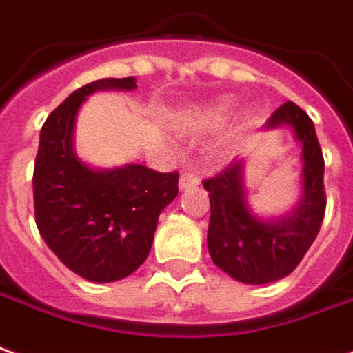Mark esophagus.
<instances>
[{
	"label": "esophagus",
	"instance_id": "esophagus-1",
	"mask_svg": "<svg viewBox=\"0 0 353 353\" xmlns=\"http://www.w3.org/2000/svg\"><path fill=\"white\" fill-rule=\"evenodd\" d=\"M196 183H199V176H196L194 172H191V170L183 172L181 177H179V189H181V191L189 189V187H194Z\"/></svg>",
	"mask_w": 353,
	"mask_h": 353
}]
</instances>
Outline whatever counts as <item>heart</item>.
<instances>
[{
	"label": "heart",
	"instance_id": "1",
	"mask_svg": "<svg viewBox=\"0 0 353 353\" xmlns=\"http://www.w3.org/2000/svg\"><path fill=\"white\" fill-rule=\"evenodd\" d=\"M231 107H233V101L231 99H221L218 103H214L212 107L201 108V110H194L189 117H185L183 125L189 128V130H194V132H201V130H212L219 125L228 114L231 112Z\"/></svg>",
	"mask_w": 353,
	"mask_h": 353
}]
</instances>
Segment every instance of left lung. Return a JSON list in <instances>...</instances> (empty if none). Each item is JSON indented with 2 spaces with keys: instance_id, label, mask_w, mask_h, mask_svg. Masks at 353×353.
Masks as SVG:
<instances>
[{
  "instance_id": "1",
  "label": "left lung",
  "mask_w": 353,
  "mask_h": 353,
  "mask_svg": "<svg viewBox=\"0 0 353 353\" xmlns=\"http://www.w3.org/2000/svg\"><path fill=\"white\" fill-rule=\"evenodd\" d=\"M281 125H288L302 147V196L290 214L262 219L250 210L243 159H235L219 174L202 181L210 196L212 262L246 285L273 283L296 270L325 218V160L314 122L298 105L287 101L271 114L263 130Z\"/></svg>"
}]
</instances>
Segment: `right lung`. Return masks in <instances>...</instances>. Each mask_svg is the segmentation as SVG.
Listing matches in <instances>:
<instances>
[{
	"mask_svg": "<svg viewBox=\"0 0 353 353\" xmlns=\"http://www.w3.org/2000/svg\"><path fill=\"white\" fill-rule=\"evenodd\" d=\"M135 88L134 76L88 83L49 114L39 134L32 179L39 235L68 270L93 283L124 279L147 260L160 212L177 196V172L141 164L95 170L74 152V122L85 97Z\"/></svg>",
	"mask_w": 353,
	"mask_h": 353,
	"instance_id": "obj_1",
	"label": "right lung"
}]
</instances>
